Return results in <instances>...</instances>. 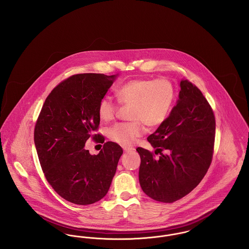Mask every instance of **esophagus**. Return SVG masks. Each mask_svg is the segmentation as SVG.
<instances>
[{"label":"esophagus","mask_w":249,"mask_h":249,"mask_svg":"<svg viewBox=\"0 0 249 249\" xmlns=\"http://www.w3.org/2000/svg\"><path fill=\"white\" fill-rule=\"evenodd\" d=\"M133 150H135L133 147H124V152H130V151H133Z\"/></svg>","instance_id":"34e87169"}]
</instances>
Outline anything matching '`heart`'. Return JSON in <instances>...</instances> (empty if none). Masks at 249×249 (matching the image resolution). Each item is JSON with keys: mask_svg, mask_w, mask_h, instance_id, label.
I'll return each mask as SVG.
<instances>
[{"mask_svg": "<svg viewBox=\"0 0 249 249\" xmlns=\"http://www.w3.org/2000/svg\"><path fill=\"white\" fill-rule=\"evenodd\" d=\"M120 103L132 105L130 123H120L109 127L107 137L116 143L129 146L146 132V124L157 127L168 118L175 98L174 86L168 79H134L119 86ZM98 116L108 123L116 117L118 105L109 96L98 104Z\"/></svg>", "mask_w": 249, "mask_h": 249, "instance_id": "obj_1", "label": "heart"}]
</instances>
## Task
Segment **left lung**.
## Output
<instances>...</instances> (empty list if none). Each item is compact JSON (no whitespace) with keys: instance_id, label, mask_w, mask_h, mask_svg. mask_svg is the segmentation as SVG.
<instances>
[{"instance_id":"obj_1","label":"left lung","mask_w":249,"mask_h":249,"mask_svg":"<svg viewBox=\"0 0 249 249\" xmlns=\"http://www.w3.org/2000/svg\"><path fill=\"white\" fill-rule=\"evenodd\" d=\"M180 87L177 105L147 139L160 157L156 159L153 152L137 148L144 193L166 203L186 196L200 183L209 169L214 146L215 118L209 102L189 80H182Z\"/></svg>"}]
</instances>
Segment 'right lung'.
Wrapping results in <instances>:
<instances>
[{
    "label": "right lung",
    "instance_id": "obj_1",
    "mask_svg": "<svg viewBox=\"0 0 249 249\" xmlns=\"http://www.w3.org/2000/svg\"><path fill=\"white\" fill-rule=\"evenodd\" d=\"M116 76L84 73L60 82L45 100L35 126L40 165L55 192L78 205L92 204L107 193L123 154L121 146L105 142L96 156L84 146L90 138L102 143L98 104Z\"/></svg>",
    "mask_w": 249,
    "mask_h": 249
}]
</instances>
